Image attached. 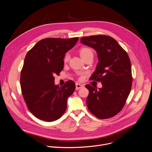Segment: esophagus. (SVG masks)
<instances>
[{"label":"esophagus","instance_id":"obj_1","mask_svg":"<svg viewBox=\"0 0 152 152\" xmlns=\"http://www.w3.org/2000/svg\"><path fill=\"white\" fill-rule=\"evenodd\" d=\"M83 85L80 84V83H76V90H79L81 88L83 87Z\"/></svg>","mask_w":152,"mask_h":152}]
</instances>
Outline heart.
<instances>
[{
	"instance_id": "b5f03b06",
	"label": "heart",
	"mask_w": 152,
	"mask_h": 152,
	"mask_svg": "<svg viewBox=\"0 0 152 152\" xmlns=\"http://www.w3.org/2000/svg\"><path fill=\"white\" fill-rule=\"evenodd\" d=\"M79 54L81 56V58H82L83 60L85 59L86 58H87L88 57L90 56H93V50L89 48V47H82L79 50ZM70 59V55L69 53H66V55H64V61L65 62H67Z\"/></svg>"
}]
</instances>
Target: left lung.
<instances>
[{
	"instance_id": "8db88e82",
	"label": "left lung",
	"mask_w": 152,
	"mask_h": 152,
	"mask_svg": "<svg viewBox=\"0 0 152 152\" xmlns=\"http://www.w3.org/2000/svg\"><path fill=\"white\" fill-rule=\"evenodd\" d=\"M80 42L94 49L99 58L91 80L101 82L97 90L86 85L89 90L86 99L88 109L100 119L116 115L123 109L132 87L131 63L127 52L113 37L97 35L82 37Z\"/></svg>"
}]
</instances>
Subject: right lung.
Returning <instances> with one entry per match:
<instances>
[{
    "instance_id": "1",
    "label": "right lung",
    "mask_w": 152,
    "mask_h": 152,
    "mask_svg": "<svg viewBox=\"0 0 152 152\" xmlns=\"http://www.w3.org/2000/svg\"><path fill=\"white\" fill-rule=\"evenodd\" d=\"M46 38L27 53L20 74V86L29 111L37 118L50 122L59 119L67 109V101L76 85L68 80L63 86L54 83L55 75L64 68V57L78 41Z\"/></svg>"
}]
</instances>
